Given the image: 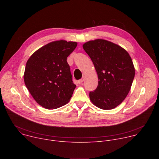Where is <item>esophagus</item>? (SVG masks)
I'll return each instance as SVG.
<instances>
[{"instance_id": "34e87169", "label": "esophagus", "mask_w": 159, "mask_h": 159, "mask_svg": "<svg viewBox=\"0 0 159 159\" xmlns=\"http://www.w3.org/2000/svg\"><path fill=\"white\" fill-rule=\"evenodd\" d=\"M84 77H82V78L81 79L79 80V84H82L84 82Z\"/></svg>"}]
</instances>
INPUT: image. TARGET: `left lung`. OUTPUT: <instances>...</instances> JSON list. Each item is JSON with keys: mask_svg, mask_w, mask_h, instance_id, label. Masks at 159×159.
Masks as SVG:
<instances>
[{"mask_svg": "<svg viewBox=\"0 0 159 159\" xmlns=\"http://www.w3.org/2000/svg\"><path fill=\"white\" fill-rule=\"evenodd\" d=\"M83 48L92 60L98 75V85L89 93L90 99L102 109H112L127 96L134 77V68L128 53L104 39L89 41Z\"/></svg>", "mask_w": 159, "mask_h": 159, "instance_id": "1", "label": "left lung"}]
</instances>
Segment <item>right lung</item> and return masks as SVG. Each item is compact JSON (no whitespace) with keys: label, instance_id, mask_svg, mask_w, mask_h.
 <instances>
[{"label":"right lung","instance_id":"1","mask_svg":"<svg viewBox=\"0 0 159 159\" xmlns=\"http://www.w3.org/2000/svg\"><path fill=\"white\" fill-rule=\"evenodd\" d=\"M76 42L60 40L35 52L26 63L24 80L34 100L48 109L58 108L69 101L76 85L66 59Z\"/></svg>","mask_w":159,"mask_h":159}]
</instances>
